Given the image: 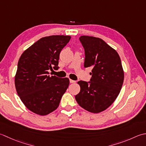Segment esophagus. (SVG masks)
I'll return each mask as SVG.
<instances>
[{"label": "esophagus", "mask_w": 146, "mask_h": 146, "mask_svg": "<svg viewBox=\"0 0 146 146\" xmlns=\"http://www.w3.org/2000/svg\"><path fill=\"white\" fill-rule=\"evenodd\" d=\"M70 83H75L76 81H73V80H72V79H70Z\"/></svg>", "instance_id": "1"}]
</instances>
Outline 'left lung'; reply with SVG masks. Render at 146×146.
<instances>
[{"instance_id":"8db88e82","label":"left lung","mask_w":146,"mask_h":146,"mask_svg":"<svg viewBox=\"0 0 146 146\" xmlns=\"http://www.w3.org/2000/svg\"><path fill=\"white\" fill-rule=\"evenodd\" d=\"M85 51L84 67H91L90 81L77 82L81 90L75 98L80 106L94 113L105 110L115 102L122 87L124 72L120 56L99 38L81 36Z\"/></svg>"}]
</instances>
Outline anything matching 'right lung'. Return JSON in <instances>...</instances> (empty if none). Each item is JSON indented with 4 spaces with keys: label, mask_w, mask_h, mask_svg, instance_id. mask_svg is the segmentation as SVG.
<instances>
[{
    "label": "right lung",
    "mask_w": 146,
    "mask_h": 146,
    "mask_svg": "<svg viewBox=\"0 0 146 146\" xmlns=\"http://www.w3.org/2000/svg\"><path fill=\"white\" fill-rule=\"evenodd\" d=\"M70 36L41 38L21 55L15 76V87L24 105L31 111L46 115L58 108L69 85V79L50 76L48 70L58 69L61 50Z\"/></svg>",
    "instance_id": "add662e5"
}]
</instances>
